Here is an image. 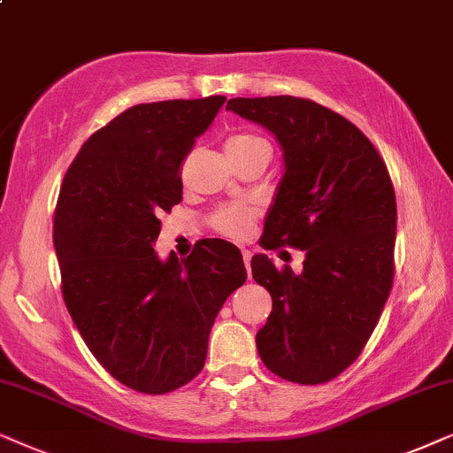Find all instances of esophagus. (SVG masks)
I'll use <instances>...</instances> for the list:
<instances>
[{"instance_id": "34e87169", "label": "esophagus", "mask_w": 453, "mask_h": 453, "mask_svg": "<svg viewBox=\"0 0 453 453\" xmlns=\"http://www.w3.org/2000/svg\"><path fill=\"white\" fill-rule=\"evenodd\" d=\"M242 258H244V265H246V269L250 271V258H252V255H250V250H242Z\"/></svg>"}]
</instances>
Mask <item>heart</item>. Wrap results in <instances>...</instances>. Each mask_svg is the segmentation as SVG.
Listing matches in <instances>:
<instances>
[{
    "mask_svg": "<svg viewBox=\"0 0 453 453\" xmlns=\"http://www.w3.org/2000/svg\"><path fill=\"white\" fill-rule=\"evenodd\" d=\"M257 141H261V138L250 136V134H238L227 141L226 149L242 147V144H250ZM252 217H255V213H252L250 209L242 207V204H227V207H221L215 211L213 217H211V226L227 238H244L250 230Z\"/></svg>",
    "mask_w": 453,
    "mask_h": 453,
    "instance_id": "obj_1",
    "label": "heart"
}]
</instances>
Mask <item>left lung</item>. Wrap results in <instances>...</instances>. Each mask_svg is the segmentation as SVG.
Segmentation results:
<instances>
[{
	"mask_svg": "<svg viewBox=\"0 0 453 453\" xmlns=\"http://www.w3.org/2000/svg\"><path fill=\"white\" fill-rule=\"evenodd\" d=\"M226 110L269 130L283 153L261 246L306 250L300 273L263 252L252 257V280L273 300L258 357L288 381L325 383L363 352L394 283L388 167L357 126L315 101L236 96Z\"/></svg>",
	"mask_w": 453,
	"mask_h": 453,
	"instance_id": "1",
	"label": "left lung"
}]
</instances>
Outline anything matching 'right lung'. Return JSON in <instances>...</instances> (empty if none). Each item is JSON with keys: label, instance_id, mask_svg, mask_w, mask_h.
<instances>
[{"label": "right lung", "instance_id": "obj_1", "mask_svg": "<svg viewBox=\"0 0 453 453\" xmlns=\"http://www.w3.org/2000/svg\"><path fill=\"white\" fill-rule=\"evenodd\" d=\"M226 96L141 104L96 130L59 190L53 246L72 321L126 388L167 394L203 371L217 312L246 281L242 255L201 240L184 261L153 249L182 201L180 165Z\"/></svg>", "mask_w": 453, "mask_h": 453}]
</instances>
